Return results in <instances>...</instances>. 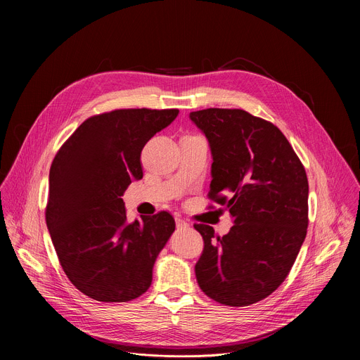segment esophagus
Instances as JSON below:
<instances>
[{
	"label": "esophagus",
	"instance_id": "34e87169",
	"mask_svg": "<svg viewBox=\"0 0 360 360\" xmlns=\"http://www.w3.org/2000/svg\"><path fill=\"white\" fill-rule=\"evenodd\" d=\"M175 221H176V228L178 229H185V228H188V221L186 220H184L182 217H175Z\"/></svg>",
	"mask_w": 360,
	"mask_h": 360
}]
</instances>
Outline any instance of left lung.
Segmentation results:
<instances>
[{
  "instance_id": "obj_1",
  "label": "left lung",
  "mask_w": 360,
  "mask_h": 360,
  "mask_svg": "<svg viewBox=\"0 0 360 360\" xmlns=\"http://www.w3.org/2000/svg\"><path fill=\"white\" fill-rule=\"evenodd\" d=\"M190 118L212 148L209 198L226 205L233 220L224 236L194 224L204 240L198 286L221 305L257 304L285 281L305 240V167L274 124L247 110L209 108Z\"/></svg>"
}]
</instances>
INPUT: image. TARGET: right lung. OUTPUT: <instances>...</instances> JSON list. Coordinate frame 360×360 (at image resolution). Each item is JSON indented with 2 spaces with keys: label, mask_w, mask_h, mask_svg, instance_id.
Here are the masks:
<instances>
[{
  "label": "right lung",
  "mask_w": 360,
  "mask_h": 360,
  "mask_svg": "<svg viewBox=\"0 0 360 360\" xmlns=\"http://www.w3.org/2000/svg\"><path fill=\"white\" fill-rule=\"evenodd\" d=\"M178 109H115L87 118L55 155L45 210L68 280L99 302H128L151 285L175 219L169 212L127 220L124 191L143 178L141 150Z\"/></svg>",
  "instance_id": "add662e5"
}]
</instances>
